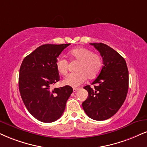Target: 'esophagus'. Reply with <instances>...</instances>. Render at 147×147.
Returning a JSON list of instances; mask_svg holds the SVG:
<instances>
[{"instance_id":"obj_1","label":"esophagus","mask_w":147,"mask_h":147,"mask_svg":"<svg viewBox=\"0 0 147 147\" xmlns=\"http://www.w3.org/2000/svg\"><path fill=\"white\" fill-rule=\"evenodd\" d=\"M79 90V88H74V89H73L74 93H76V92L77 90Z\"/></svg>"}]
</instances>
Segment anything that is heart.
<instances>
[{
  "instance_id": "obj_1",
  "label": "heart",
  "mask_w": 147,
  "mask_h": 147,
  "mask_svg": "<svg viewBox=\"0 0 147 147\" xmlns=\"http://www.w3.org/2000/svg\"><path fill=\"white\" fill-rule=\"evenodd\" d=\"M69 54L74 60L78 61L76 68L77 72L68 75L63 84L76 87L82 84L86 79H94L99 75L103 67L102 59L99 54L93 53L89 49L78 47L71 50ZM56 68L61 75H66L68 71V61L63 57H59L55 62Z\"/></svg>"
}]
</instances>
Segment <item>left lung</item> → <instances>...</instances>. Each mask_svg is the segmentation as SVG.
Masks as SVG:
<instances>
[{
  "label": "left lung",
  "mask_w": 147,
  "mask_h": 147,
  "mask_svg": "<svg viewBox=\"0 0 147 147\" xmlns=\"http://www.w3.org/2000/svg\"><path fill=\"white\" fill-rule=\"evenodd\" d=\"M103 59L101 72L90 85L84 86L88 98L82 103L85 113L90 119L104 121L117 113L126 99L129 72L125 60L114 49L102 43H90Z\"/></svg>",
  "instance_id": "8db88e82"
}]
</instances>
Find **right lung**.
<instances>
[{"mask_svg": "<svg viewBox=\"0 0 147 147\" xmlns=\"http://www.w3.org/2000/svg\"><path fill=\"white\" fill-rule=\"evenodd\" d=\"M69 45H42L22 63L19 73L21 97L28 112L41 122L52 123L59 119L73 92L68 85L51 89L60 80L56 60Z\"/></svg>", "mask_w": 147, "mask_h": 147, "instance_id": "obj_1", "label": "right lung"}]
</instances>
